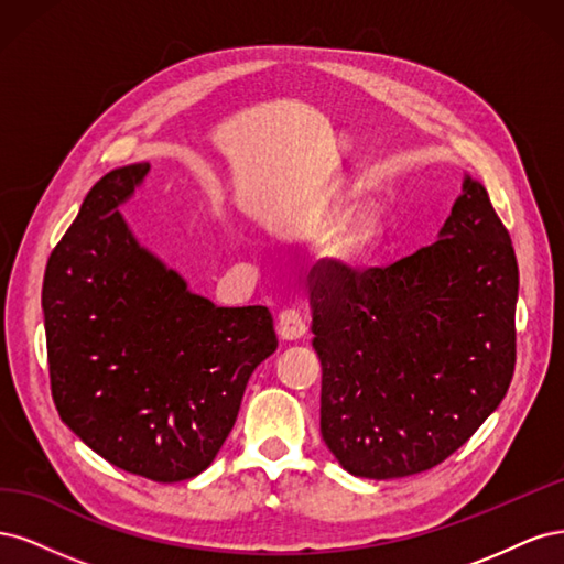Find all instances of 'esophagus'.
Instances as JSON below:
<instances>
[{
    "label": "esophagus",
    "instance_id": "esophagus-1",
    "mask_svg": "<svg viewBox=\"0 0 564 564\" xmlns=\"http://www.w3.org/2000/svg\"><path fill=\"white\" fill-rule=\"evenodd\" d=\"M305 319L301 315L299 308H294V305H289V308H284L280 315H278V334L286 340H296L305 334Z\"/></svg>",
    "mask_w": 564,
    "mask_h": 564
}]
</instances>
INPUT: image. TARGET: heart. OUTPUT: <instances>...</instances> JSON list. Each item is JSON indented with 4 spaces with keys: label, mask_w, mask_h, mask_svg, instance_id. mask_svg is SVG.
Here are the masks:
<instances>
[{
    "label": "heart",
    "mask_w": 564,
    "mask_h": 564,
    "mask_svg": "<svg viewBox=\"0 0 564 564\" xmlns=\"http://www.w3.org/2000/svg\"><path fill=\"white\" fill-rule=\"evenodd\" d=\"M338 220H340V212H332L329 216H324L322 228H334ZM377 237H379L377 216L362 214L336 230V235L332 237V242L327 247V253L338 263H357L369 253L373 242H377Z\"/></svg>",
    "instance_id": "1"
}]
</instances>
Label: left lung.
<instances>
[{"label":"left lung","instance_id":"left-lung-1","mask_svg":"<svg viewBox=\"0 0 564 564\" xmlns=\"http://www.w3.org/2000/svg\"><path fill=\"white\" fill-rule=\"evenodd\" d=\"M319 431L348 473L392 480L452 456L516 371L518 261L485 187L466 178L440 240L386 268L311 270Z\"/></svg>","mask_w":564,"mask_h":564}]
</instances>
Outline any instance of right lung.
Here are the masks:
<instances>
[{
	"label": "right lung",
	"mask_w": 564,
	"mask_h": 564,
	"mask_svg": "<svg viewBox=\"0 0 564 564\" xmlns=\"http://www.w3.org/2000/svg\"><path fill=\"white\" fill-rule=\"evenodd\" d=\"M148 169L100 178L48 256V379L84 445L127 473L181 482L224 447L278 336L265 305L216 308L133 240L117 207Z\"/></svg>",
	"instance_id": "right-lung-1"
}]
</instances>
